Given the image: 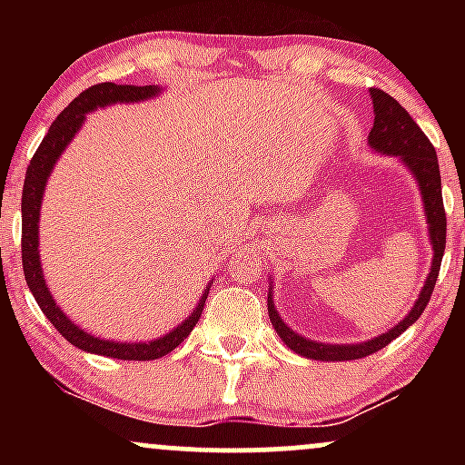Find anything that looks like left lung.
I'll return each instance as SVG.
<instances>
[{
  "label": "left lung",
  "instance_id": "1",
  "mask_svg": "<svg viewBox=\"0 0 465 465\" xmlns=\"http://www.w3.org/2000/svg\"><path fill=\"white\" fill-rule=\"evenodd\" d=\"M371 100H373V129L370 133V146L376 151L387 153V154H398L404 163L409 165L411 173L418 179L421 199H424V212L426 221H429V233L430 242H433V266H430V273L426 277V284L421 288L418 302H415L413 311L409 312V317H404L396 328H391L389 332L376 336V339L365 341L359 345H325V343H314L311 339H303V336L292 332L288 325L282 322V317L275 311L273 297L269 295V319L273 323L275 332L280 334V339L297 354L306 356V359L314 361H354L362 359V356H370L373 351L382 350L385 345L391 343L393 339H398L411 323H415L420 319V314L424 312L426 303H429L430 295H433V288L440 275L441 258H444L446 249V210H444V199H441V177H440V163H437V153L430 143L429 137L424 135V131L415 124L413 117L409 115V111L398 103L396 98L382 92V89L371 87L370 89Z\"/></svg>",
  "mask_w": 465,
  "mask_h": 465
}]
</instances>
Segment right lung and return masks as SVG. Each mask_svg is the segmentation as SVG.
<instances>
[{
	"instance_id": "add662e5",
	"label": "right lung",
	"mask_w": 465,
	"mask_h": 465,
	"mask_svg": "<svg viewBox=\"0 0 465 465\" xmlns=\"http://www.w3.org/2000/svg\"><path fill=\"white\" fill-rule=\"evenodd\" d=\"M157 94L159 87H154V84L135 87V84L100 83L84 89V92L80 94L78 98H74L72 103L61 111V115L52 122L44 142L36 148L35 157L30 159L28 170H25L24 194H21V262H24L25 282H28V288L32 291V295H35L36 303H39V308L44 311V314L50 319V323L54 325L58 332L65 336L69 343L76 345L78 350L120 361L162 359L168 351L177 348L179 343H183V339H188V334L194 330V325L199 323L210 288H207L205 295L201 297V303L194 308V312H192L177 330L162 336V339L151 341V343H115V341H103L98 339V336H92L89 332H84V330H80L78 325L69 322L61 308L56 306L54 300H52L50 291H47L44 271H41L39 262V210L41 199H44L45 181L50 177L52 168H54L58 154L65 151L67 143L72 142V137L76 135V131L83 126L84 114L98 109V106H106L114 103H137V100L153 98V95Z\"/></svg>"
}]
</instances>
